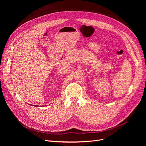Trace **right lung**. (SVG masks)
<instances>
[{"label":"right lung","mask_w":146,"mask_h":146,"mask_svg":"<svg viewBox=\"0 0 146 146\" xmlns=\"http://www.w3.org/2000/svg\"><path fill=\"white\" fill-rule=\"evenodd\" d=\"M35 106H36V105H35Z\"/></svg>","instance_id":"add662e5"}]
</instances>
